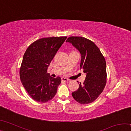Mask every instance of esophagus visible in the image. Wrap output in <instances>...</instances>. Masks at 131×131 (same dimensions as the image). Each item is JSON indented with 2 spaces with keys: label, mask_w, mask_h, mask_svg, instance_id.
Here are the masks:
<instances>
[{
  "label": "esophagus",
  "mask_w": 131,
  "mask_h": 131,
  "mask_svg": "<svg viewBox=\"0 0 131 131\" xmlns=\"http://www.w3.org/2000/svg\"><path fill=\"white\" fill-rule=\"evenodd\" d=\"M61 80H62V81H66V82H68V81H70L69 79H66V78H65V77H62Z\"/></svg>",
  "instance_id": "34e87169"
}]
</instances>
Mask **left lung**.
<instances>
[{
	"mask_svg": "<svg viewBox=\"0 0 131 131\" xmlns=\"http://www.w3.org/2000/svg\"><path fill=\"white\" fill-rule=\"evenodd\" d=\"M66 42H69L80 52V67L86 74L85 81L83 84L80 83L79 88L72 92V96L79 103H92L102 92L106 84L105 58L94 42L85 37L71 36Z\"/></svg>",
	"mask_w": 131,
	"mask_h": 131,
	"instance_id": "obj_1",
	"label": "left lung"
}]
</instances>
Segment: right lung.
I'll use <instances>...</instances> for the list:
<instances>
[{"mask_svg":"<svg viewBox=\"0 0 131 131\" xmlns=\"http://www.w3.org/2000/svg\"><path fill=\"white\" fill-rule=\"evenodd\" d=\"M66 36L41 38L29 46L24 55L19 76L26 92L39 102L45 103L54 97L61 83L60 77L47 73L48 66Z\"/></svg>","mask_w":131,"mask_h":131,"instance_id":"1","label":"right lung"}]
</instances>
